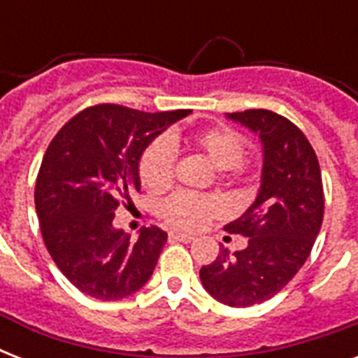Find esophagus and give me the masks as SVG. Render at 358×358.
Instances as JSON below:
<instances>
[{
    "label": "esophagus",
    "instance_id": "esophagus-1",
    "mask_svg": "<svg viewBox=\"0 0 358 358\" xmlns=\"http://www.w3.org/2000/svg\"><path fill=\"white\" fill-rule=\"evenodd\" d=\"M171 239H174V241H182V243H189V241L195 239V236L184 234V232H171Z\"/></svg>",
    "mask_w": 358,
    "mask_h": 358
}]
</instances>
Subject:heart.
Instances as JSON below:
<instances>
[{"instance_id":"obj_1","label":"heart","mask_w":358,"mask_h":358,"mask_svg":"<svg viewBox=\"0 0 358 358\" xmlns=\"http://www.w3.org/2000/svg\"><path fill=\"white\" fill-rule=\"evenodd\" d=\"M191 146L206 157L217 171H238L247 156V143L238 131L230 128L202 129L189 137ZM174 152L165 139L154 141L141 156V182L150 191H162L173 182ZM219 212V202L213 196L195 195L180 191L165 201L162 213L169 224L176 229L196 230L204 227Z\"/></svg>"}]
</instances>
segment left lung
Returning <instances> with one entry per match:
<instances>
[{"label": "left lung", "mask_w": 358, "mask_h": 358, "mask_svg": "<svg viewBox=\"0 0 358 358\" xmlns=\"http://www.w3.org/2000/svg\"><path fill=\"white\" fill-rule=\"evenodd\" d=\"M258 135L262 180L255 202L227 232L249 238L243 250L221 249L201 280L213 299L229 306L271 299L295 277L310 255L323 221L322 171L316 152L295 124L267 109L227 113Z\"/></svg>", "instance_id": "left-lung-1"}]
</instances>
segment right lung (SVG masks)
<instances>
[{
	"label": "right lung",
	"mask_w": 358,
	"mask_h": 358,
	"mask_svg": "<svg viewBox=\"0 0 358 358\" xmlns=\"http://www.w3.org/2000/svg\"><path fill=\"white\" fill-rule=\"evenodd\" d=\"M189 113L102 103L70 119L48 146L36 176V215L48 252L83 294L117 301L152 277L167 232L148 227L129 239L113 227L115 210L141 189L143 152Z\"/></svg>",
	"instance_id": "right-lung-1"
}]
</instances>
